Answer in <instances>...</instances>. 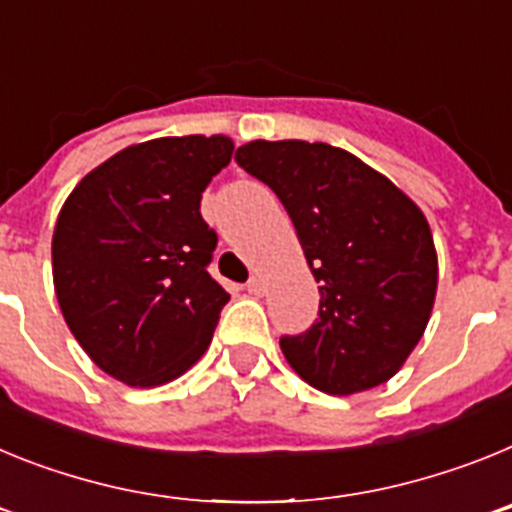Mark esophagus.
Returning <instances> with one entry per match:
<instances>
[{
    "label": "esophagus",
    "instance_id": "1",
    "mask_svg": "<svg viewBox=\"0 0 512 512\" xmlns=\"http://www.w3.org/2000/svg\"><path fill=\"white\" fill-rule=\"evenodd\" d=\"M246 289H248V295L261 297L266 292V284H264V279H261V277H251V279H248Z\"/></svg>",
    "mask_w": 512,
    "mask_h": 512
}]
</instances>
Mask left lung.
Masks as SVG:
<instances>
[{"label":"left lung","mask_w":512,"mask_h":512,"mask_svg":"<svg viewBox=\"0 0 512 512\" xmlns=\"http://www.w3.org/2000/svg\"><path fill=\"white\" fill-rule=\"evenodd\" d=\"M238 166L269 184L295 223L320 318L279 341L310 387L348 397L390 382L431 320L438 256L423 210L354 153L307 140H251Z\"/></svg>","instance_id":"left-lung-1"}]
</instances>
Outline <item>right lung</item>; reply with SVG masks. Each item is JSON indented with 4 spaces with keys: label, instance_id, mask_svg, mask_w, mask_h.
<instances>
[{
    "label": "right lung",
    "instance_id": "1",
    "mask_svg": "<svg viewBox=\"0 0 512 512\" xmlns=\"http://www.w3.org/2000/svg\"><path fill=\"white\" fill-rule=\"evenodd\" d=\"M228 135L153 138L122 148L66 197L53 228L63 320L104 374L161 387L207 351L230 295L207 274L217 235L200 215Z\"/></svg>",
    "mask_w": 512,
    "mask_h": 512
}]
</instances>
